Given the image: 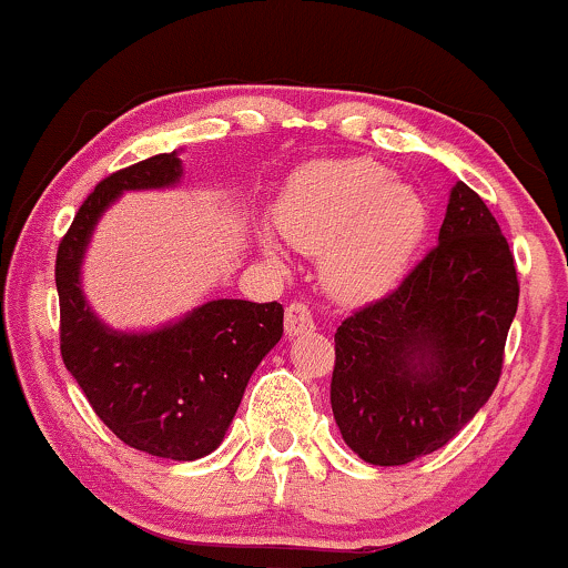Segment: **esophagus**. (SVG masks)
Listing matches in <instances>:
<instances>
[{"instance_id": "esophagus-1", "label": "esophagus", "mask_w": 568, "mask_h": 568, "mask_svg": "<svg viewBox=\"0 0 568 568\" xmlns=\"http://www.w3.org/2000/svg\"><path fill=\"white\" fill-rule=\"evenodd\" d=\"M313 329L315 321L313 315H310L307 304L291 302L288 307H285V334H288V337H300V334H307Z\"/></svg>"}]
</instances>
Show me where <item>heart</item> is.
I'll use <instances>...</instances> for the list:
<instances>
[{
  "label": "heart",
  "mask_w": 568,
  "mask_h": 568,
  "mask_svg": "<svg viewBox=\"0 0 568 568\" xmlns=\"http://www.w3.org/2000/svg\"><path fill=\"white\" fill-rule=\"evenodd\" d=\"M277 229L304 253H321V274L339 300L386 294L427 229V206L410 184L367 158L321 160L291 176ZM268 253H274L266 242Z\"/></svg>",
  "instance_id": "b5f03b06"
}]
</instances>
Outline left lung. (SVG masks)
I'll list each match as a JSON object with an SVG mask.
<instances>
[{"mask_svg": "<svg viewBox=\"0 0 568 568\" xmlns=\"http://www.w3.org/2000/svg\"><path fill=\"white\" fill-rule=\"evenodd\" d=\"M520 302L515 255L485 201L452 187L438 244L334 334L332 414L373 465L449 444L495 392Z\"/></svg>", "mask_w": 568, "mask_h": 568, "instance_id": "8db88e82", "label": "left lung"}]
</instances>
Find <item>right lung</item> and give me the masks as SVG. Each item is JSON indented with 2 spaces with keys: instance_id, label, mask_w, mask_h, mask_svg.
<instances>
[{
  "instance_id": "add662e5",
  "label": "right lung",
  "mask_w": 568,
  "mask_h": 568,
  "mask_svg": "<svg viewBox=\"0 0 568 568\" xmlns=\"http://www.w3.org/2000/svg\"><path fill=\"white\" fill-rule=\"evenodd\" d=\"M176 152L105 176L87 195L57 250L59 348L103 425L146 455L199 459L214 452L261 359L283 337V304L214 300L154 332H116L89 310L81 261L100 214L124 190L171 187Z\"/></svg>"
}]
</instances>
